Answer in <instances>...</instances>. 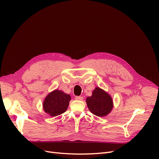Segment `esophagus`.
Instances as JSON below:
<instances>
[{
    "label": "esophagus",
    "mask_w": 159,
    "mask_h": 159,
    "mask_svg": "<svg viewBox=\"0 0 159 159\" xmlns=\"http://www.w3.org/2000/svg\"><path fill=\"white\" fill-rule=\"evenodd\" d=\"M75 99L76 100H82L84 99V98L81 97V96H76V97L75 98Z\"/></svg>",
    "instance_id": "obj_1"
}]
</instances>
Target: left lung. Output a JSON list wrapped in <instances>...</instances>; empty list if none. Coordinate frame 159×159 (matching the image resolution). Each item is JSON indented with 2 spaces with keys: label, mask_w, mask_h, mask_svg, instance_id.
Wrapping results in <instances>:
<instances>
[{
  "label": "left lung",
  "mask_w": 159,
  "mask_h": 159,
  "mask_svg": "<svg viewBox=\"0 0 159 159\" xmlns=\"http://www.w3.org/2000/svg\"><path fill=\"white\" fill-rule=\"evenodd\" d=\"M86 103L90 111L98 117L106 116L113 107L110 95L98 87L93 91L92 95L86 99Z\"/></svg>",
  "instance_id": "8db88e82"
}]
</instances>
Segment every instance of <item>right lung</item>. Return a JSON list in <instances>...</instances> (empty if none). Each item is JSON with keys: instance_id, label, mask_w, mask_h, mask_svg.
<instances>
[{"instance_id": "add662e5", "label": "right lung", "mask_w": 159, "mask_h": 159, "mask_svg": "<svg viewBox=\"0 0 159 159\" xmlns=\"http://www.w3.org/2000/svg\"><path fill=\"white\" fill-rule=\"evenodd\" d=\"M71 96L56 89L48 95L43 102L44 111L52 117L64 113L68 107Z\"/></svg>"}]
</instances>
